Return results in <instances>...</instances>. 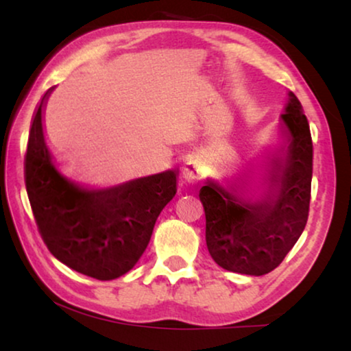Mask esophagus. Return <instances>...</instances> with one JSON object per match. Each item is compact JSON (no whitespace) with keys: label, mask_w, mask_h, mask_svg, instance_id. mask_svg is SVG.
<instances>
[{"label":"esophagus","mask_w":351,"mask_h":351,"mask_svg":"<svg viewBox=\"0 0 351 351\" xmlns=\"http://www.w3.org/2000/svg\"><path fill=\"white\" fill-rule=\"evenodd\" d=\"M182 176L185 177L186 180H198L201 179V166L198 161L190 160L185 162V166L182 167Z\"/></svg>","instance_id":"1"}]
</instances>
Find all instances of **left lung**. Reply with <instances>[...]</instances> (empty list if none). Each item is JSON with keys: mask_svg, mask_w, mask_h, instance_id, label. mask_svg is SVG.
<instances>
[{"mask_svg": "<svg viewBox=\"0 0 351 351\" xmlns=\"http://www.w3.org/2000/svg\"><path fill=\"white\" fill-rule=\"evenodd\" d=\"M289 95L281 114L286 153L273 161L267 195L257 203H243L213 182L199 190L206 244L215 263L228 271L254 276L273 271L308 220L313 142L300 100Z\"/></svg>", "mask_w": 351, "mask_h": 351, "instance_id": "1", "label": "left lung"}]
</instances>
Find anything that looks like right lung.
Segmentation results:
<instances>
[{"mask_svg":"<svg viewBox=\"0 0 351 351\" xmlns=\"http://www.w3.org/2000/svg\"><path fill=\"white\" fill-rule=\"evenodd\" d=\"M49 90L33 113L25 153V186L38 232L52 256L71 270L114 280L147 249L158 215L177 193V172L99 191L64 179L43 136L41 112Z\"/></svg>","mask_w":351,"mask_h":351,"instance_id":"right-lung-1","label":"right lung"}]
</instances>
